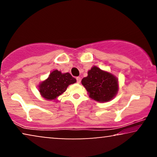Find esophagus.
Here are the masks:
<instances>
[{"mask_svg": "<svg viewBox=\"0 0 157 157\" xmlns=\"http://www.w3.org/2000/svg\"><path fill=\"white\" fill-rule=\"evenodd\" d=\"M81 78L80 77H76V81H77V83H81Z\"/></svg>", "mask_w": 157, "mask_h": 157, "instance_id": "esophagus-1", "label": "esophagus"}]
</instances>
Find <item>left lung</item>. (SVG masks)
I'll return each mask as SVG.
<instances>
[{
  "mask_svg": "<svg viewBox=\"0 0 157 157\" xmlns=\"http://www.w3.org/2000/svg\"><path fill=\"white\" fill-rule=\"evenodd\" d=\"M81 83L89 97L98 102L111 101L119 90L117 77L95 66L88 71V76L82 79Z\"/></svg>",
  "mask_w": 157,
  "mask_h": 157,
  "instance_id": "left-lung-1",
  "label": "left lung"
}]
</instances>
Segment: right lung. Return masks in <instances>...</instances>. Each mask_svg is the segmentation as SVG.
Segmentation results:
<instances>
[{
  "instance_id": "right-lung-1",
  "label": "right lung",
  "mask_w": 157,
  "mask_h": 157,
  "mask_svg": "<svg viewBox=\"0 0 157 157\" xmlns=\"http://www.w3.org/2000/svg\"><path fill=\"white\" fill-rule=\"evenodd\" d=\"M76 82L69 73L62 74L58 70H54L49 75L48 78L40 83L39 91L42 97L46 100H56L58 96L66 91L70 84Z\"/></svg>"
}]
</instances>
